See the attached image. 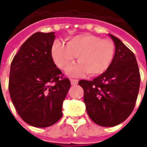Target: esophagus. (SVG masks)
I'll use <instances>...</instances> for the list:
<instances>
[{
    "instance_id": "esophagus-1",
    "label": "esophagus",
    "mask_w": 147,
    "mask_h": 147,
    "mask_svg": "<svg viewBox=\"0 0 147 147\" xmlns=\"http://www.w3.org/2000/svg\"><path fill=\"white\" fill-rule=\"evenodd\" d=\"M70 82H71V86H76V85H77L78 84V80L77 79H71L70 80Z\"/></svg>"
}]
</instances>
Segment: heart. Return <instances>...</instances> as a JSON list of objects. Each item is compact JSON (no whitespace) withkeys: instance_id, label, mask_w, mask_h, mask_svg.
I'll return each mask as SVG.
<instances>
[{"instance_id":"heart-1","label":"heart","mask_w":147,"mask_h":147,"mask_svg":"<svg viewBox=\"0 0 147 147\" xmlns=\"http://www.w3.org/2000/svg\"><path fill=\"white\" fill-rule=\"evenodd\" d=\"M116 47L110 39H102L92 34H81L71 38L67 45L55 41L51 58L59 69H65L77 56L78 62L67 69V74L79 77L88 73L95 76L106 72L115 58Z\"/></svg>"}]
</instances>
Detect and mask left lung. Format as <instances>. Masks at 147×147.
<instances>
[{
  "label": "left lung",
  "mask_w": 147,
  "mask_h": 147,
  "mask_svg": "<svg viewBox=\"0 0 147 147\" xmlns=\"http://www.w3.org/2000/svg\"><path fill=\"white\" fill-rule=\"evenodd\" d=\"M116 54L109 69L92 81L80 80L88 116L97 125L111 127L128 118L135 107L140 75L136 57L119 38L109 34Z\"/></svg>",
  "instance_id": "obj_1"
}]
</instances>
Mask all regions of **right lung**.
<instances>
[{"mask_svg": "<svg viewBox=\"0 0 147 147\" xmlns=\"http://www.w3.org/2000/svg\"><path fill=\"white\" fill-rule=\"evenodd\" d=\"M54 32H36L14 57L9 77V93L18 113L34 127L53 125L62 116V103L71 86L62 78L51 58Z\"/></svg>", "mask_w": 147, "mask_h": 147, "instance_id": "1", "label": "right lung"}]
</instances>
